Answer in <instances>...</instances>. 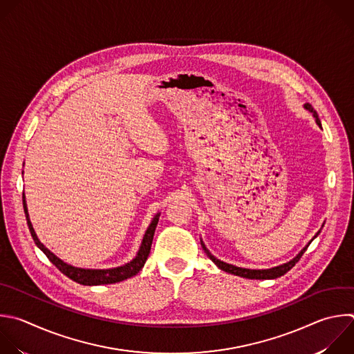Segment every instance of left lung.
<instances>
[{"label": "left lung", "mask_w": 354, "mask_h": 354, "mask_svg": "<svg viewBox=\"0 0 354 354\" xmlns=\"http://www.w3.org/2000/svg\"><path fill=\"white\" fill-rule=\"evenodd\" d=\"M304 108L308 109V111L314 115L317 125L321 127V121H319V118H318V113H317L315 109L311 106V104H304ZM318 233H319V230L317 232V234H315L314 238L318 236ZM314 238H313V239H314ZM313 239H311V242H313ZM311 242H310V243H311ZM310 243H308L293 260H290L289 263H285V264H282V266H278V267H274V268H268V270H249V268H241V267L232 266V264H227V263H223V261L218 260L216 257H214V256L208 252V249L205 248V245H204L203 241H201V246H203V249H204V253L209 257V260H211L219 270H222V271H225V272H229V274H233V275L242 277V278H249V279H275V278H278V277L285 275V274H286L289 270H292V268L296 266V263L301 259L303 253L307 250V248L310 246Z\"/></svg>", "instance_id": "8db88e82"}]
</instances>
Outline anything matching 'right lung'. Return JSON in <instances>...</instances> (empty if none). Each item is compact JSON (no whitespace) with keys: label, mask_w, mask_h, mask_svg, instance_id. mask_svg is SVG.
<instances>
[{"label":"right lung","mask_w":354,"mask_h":354,"mask_svg":"<svg viewBox=\"0 0 354 354\" xmlns=\"http://www.w3.org/2000/svg\"><path fill=\"white\" fill-rule=\"evenodd\" d=\"M24 198V209H25V215H26V221H28V226H29V230L32 233V238L36 243V246L47 256V259L64 274L66 275L69 279L80 283V285H87V286H93V285H108V283H116V282H121V281H125L128 278H132L135 277L146 264L147 261V257L150 254V250H151V243H153V238H154V232H156V227H157V223H158V218H160V212L153 218L151 223L149 225L145 236H143V241H142V245H140V249L136 254V257L125 264V266H121V267H116V268H109V270H86V268H77V267H73V266H69L66 263H64L61 259H58L54 253H51L37 238V234L33 229V225L30 222V218H29V212H28V205H26V200H25V193L22 196Z\"/></svg>","instance_id":"1"}]
</instances>
